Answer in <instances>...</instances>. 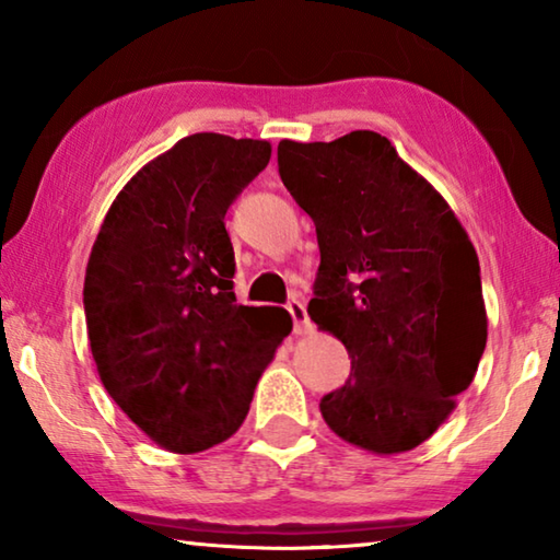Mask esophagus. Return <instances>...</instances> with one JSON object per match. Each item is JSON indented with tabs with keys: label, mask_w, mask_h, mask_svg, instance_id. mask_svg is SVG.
Segmentation results:
<instances>
[{
	"label": "esophagus",
	"mask_w": 560,
	"mask_h": 560,
	"mask_svg": "<svg viewBox=\"0 0 560 560\" xmlns=\"http://www.w3.org/2000/svg\"><path fill=\"white\" fill-rule=\"evenodd\" d=\"M287 308H289V314H291V318H293V334H299V336L306 334V330L311 328L306 306H303V303H301L299 299H291V301L287 303Z\"/></svg>",
	"instance_id": "obj_1"
}]
</instances>
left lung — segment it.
I'll list each match as a JSON object with an SVG mask.
<instances>
[{
    "label": "left lung",
    "instance_id": "1",
    "mask_svg": "<svg viewBox=\"0 0 560 560\" xmlns=\"http://www.w3.org/2000/svg\"><path fill=\"white\" fill-rule=\"evenodd\" d=\"M277 155L281 183L316 224L308 316L350 358L320 415L355 447L412 450L447 420L485 353L477 252L438 189L373 130L281 140Z\"/></svg>",
    "mask_w": 560,
    "mask_h": 560
}]
</instances>
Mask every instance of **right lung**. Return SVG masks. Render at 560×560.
I'll return each mask as SVG.
<instances>
[{
	"mask_svg": "<svg viewBox=\"0 0 560 560\" xmlns=\"http://www.w3.org/2000/svg\"><path fill=\"white\" fill-rule=\"evenodd\" d=\"M267 140L195 132L113 200L83 311L101 383L160 447L210 450L240 430L291 316L240 306L224 214L269 165Z\"/></svg>",
	"mask_w": 560,
	"mask_h": 560,
	"instance_id": "obj_1",
	"label": "right lung"
}]
</instances>
